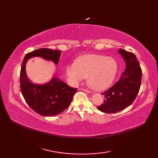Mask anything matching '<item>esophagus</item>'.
Instances as JSON below:
<instances>
[{"instance_id": "34e87169", "label": "esophagus", "mask_w": 158, "mask_h": 158, "mask_svg": "<svg viewBox=\"0 0 158 158\" xmlns=\"http://www.w3.org/2000/svg\"><path fill=\"white\" fill-rule=\"evenodd\" d=\"M80 89H81V90H82V91H84V92H88V93H90V91H89V90H88V89H85V88H80Z\"/></svg>"}]
</instances>
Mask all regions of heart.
Listing matches in <instances>:
<instances>
[{
  "label": "heart",
  "mask_w": 158,
  "mask_h": 158,
  "mask_svg": "<svg viewBox=\"0 0 158 158\" xmlns=\"http://www.w3.org/2000/svg\"><path fill=\"white\" fill-rule=\"evenodd\" d=\"M118 66L115 60L107 56L85 55L69 64L66 71L71 82L76 84L88 76V84L95 90H103L113 82Z\"/></svg>",
  "instance_id": "1"
}]
</instances>
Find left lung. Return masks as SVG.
<instances>
[{
  "label": "left lung",
  "instance_id": "1",
  "mask_svg": "<svg viewBox=\"0 0 158 158\" xmlns=\"http://www.w3.org/2000/svg\"><path fill=\"white\" fill-rule=\"evenodd\" d=\"M126 62V69L113 86L102 92L103 103L97 107L106 113L121 111L134 102L139 92L142 72L135 55L120 49L118 51Z\"/></svg>",
  "mask_w": 158,
  "mask_h": 158
}]
</instances>
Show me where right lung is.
<instances>
[{"instance_id":"add662e5","label":"right lung","mask_w":158,"mask_h":158,"mask_svg":"<svg viewBox=\"0 0 158 158\" xmlns=\"http://www.w3.org/2000/svg\"><path fill=\"white\" fill-rule=\"evenodd\" d=\"M60 51L41 48L27 53L23 59L20 70V89L23 98L33 111L41 115L51 117L61 113L68 108L77 88H74L60 81L52 78L50 82L40 85L32 83L26 73L27 60L33 56H40L53 61L57 64Z\"/></svg>"}]
</instances>
